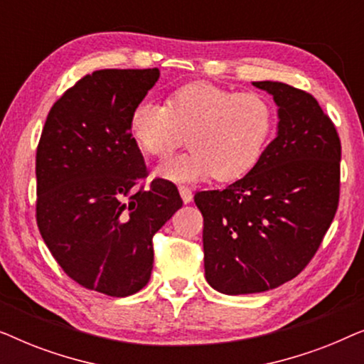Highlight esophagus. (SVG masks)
Wrapping results in <instances>:
<instances>
[{"label":"esophagus","instance_id":"esophagus-1","mask_svg":"<svg viewBox=\"0 0 364 364\" xmlns=\"http://www.w3.org/2000/svg\"><path fill=\"white\" fill-rule=\"evenodd\" d=\"M178 192H181V197H182V200H183V203H191L192 202V198H193V196H192V191L188 187H178Z\"/></svg>","mask_w":364,"mask_h":364}]
</instances>
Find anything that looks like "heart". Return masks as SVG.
Instances as JSON below:
<instances>
[{"instance_id":"obj_1","label":"heart","mask_w":364,"mask_h":364,"mask_svg":"<svg viewBox=\"0 0 364 364\" xmlns=\"http://www.w3.org/2000/svg\"><path fill=\"white\" fill-rule=\"evenodd\" d=\"M275 124V107L263 94L193 82L176 89L167 104L139 101L129 117V134L139 149L159 159L171 156L188 136L192 151L161 164L157 177L192 183L215 176L230 182L258 166Z\"/></svg>"}]
</instances>
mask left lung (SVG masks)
Instances as JSON below:
<instances>
[{
  "label": "left lung",
  "instance_id": "left-lung-1",
  "mask_svg": "<svg viewBox=\"0 0 364 364\" xmlns=\"http://www.w3.org/2000/svg\"><path fill=\"white\" fill-rule=\"evenodd\" d=\"M253 86L277 104L275 139L245 177L193 198L203 215L205 278L225 295L262 293L295 278L340 198V137L316 99L283 82Z\"/></svg>",
  "mask_w": 364,
  "mask_h": 364
}]
</instances>
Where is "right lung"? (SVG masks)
<instances>
[{"mask_svg":"<svg viewBox=\"0 0 364 364\" xmlns=\"http://www.w3.org/2000/svg\"><path fill=\"white\" fill-rule=\"evenodd\" d=\"M159 69H101L48 114L36 152L39 232L59 267L89 290L129 296L147 285L152 237L182 207L172 182L146 177L129 134L134 106Z\"/></svg>","mask_w":364,"mask_h":364,"instance_id":"1","label":"right lung"}]
</instances>
